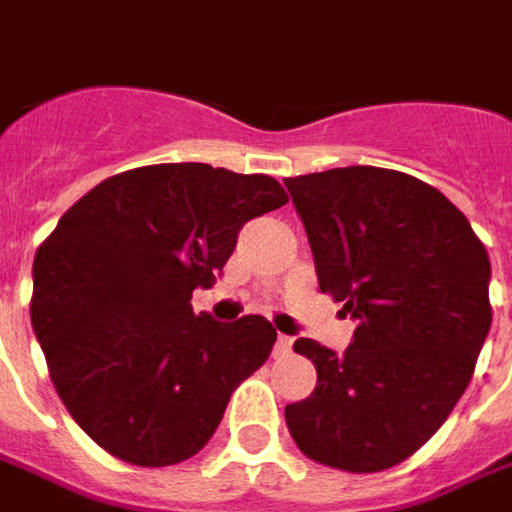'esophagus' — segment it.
Here are the masks:
<instances>
[{
	"instance_id": "1",
	"label": "esophagus",
	"mask_w": 512,
	"mask_h": 512,
	"mask_svg": "<svg viewBox=\"0 0 512 512\" xmlns=\"http://www.w3.org/2000/svg\"><path fill=\"white\" fill-rule=\"evenodd\" d=\"M292 349V338L289 335H278V341H275V355H286Z\"/></svg>"
}]
</instances>
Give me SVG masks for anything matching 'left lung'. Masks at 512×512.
I'll return each instance as SVG.
<instances>
[{
    "label": "left lung",
    "instance_id": "obj_1",
    "mask_svg": "<svg viewBox=\"0 0 512 512\" xmlns=\"http://www.w3.org/2000/svg\"><path fill=\"white\" fill-rule=\"evenodd\" d=\"M321 292L358 321L346 352L298 338L318 369L286 407L300 453L346 473L401 464L447 421L490 332V257L467 217L404 171L329 168L283 180Z\"/></svg>",
    "mask_w": 512,
    "mask_h": 512
}]
</instances>
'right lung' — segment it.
<instances>
[{"label":"right lung","mask_w":512,"mask_h":512,"mask_svg":"<svg viewBox=\"0 0 512 512\" xmlns=\"http://www.w3.org/2000/svg\"><path fill=\"white\" fill-rule=\"evenodd\" d=\"M269 174L163 163L79 197L36 249L31 323L56 392L105 453L166 467L200 453L278 332L194 315L243 223L286 206Z\"/></svg>","instance_id":"obj_1"}]
</instances>
